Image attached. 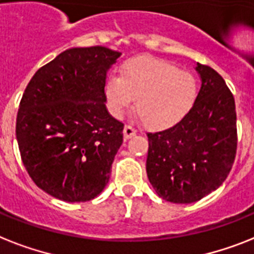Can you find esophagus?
Segmentation results:
<instances>
[{
    "instance_id": "34e87169",
    "label": "esophagus",
    "mask_w": 254,
    "mask_h": 254,
    "mask_svg": "<svg viewBox=\"0 0 254 254\" xmlns=\"http://www.w3.org/2000/svg\"><path fill=\"white\" fill-rule=\"evenodd\" d=\"M135 134H137V129L133 125H129V124L125 125V127H124V138L125 139H129V138H131Z\"/></svg>"
}]
</instances>
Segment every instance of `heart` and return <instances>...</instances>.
Listing matches in <instances>:
<instances>
[{
	"instance_id": "1",
	"label": "heart",
	"mask_w": 254,
	"mask_h": 254,
	"mask_svg": "<svg viewBox=\"0 0 254 254\" xmlns=\"http://www.w3.org/2000/svg\"><path fill=\"white\" fill-rule=\"evenodd\" d=\"M104 95L112 116H123L137 99V111L146 125L166 129L190 111L197 98V82L166 60L135 57L123 64L120 77L107 79Z\"/></svg>"
}]
</instances>
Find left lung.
Segmentation results:
<instances>
[{"label":"left lung","instance_id":"obj_1","mask_svg":"<svg viewBox=\"0 0 254 254\" xmlns=\"http://www.w3.org/2000/svg\"><path fill=\"white\" fill-rule=\"evenodd\" d=\"M201 90L187 116L166 130L147 133L146 171L159 197L191 203L218 189L236 156L234 95L218 71L197 64Z\"/></svg>","mask_w":254,"mask_h":254}]
</instances>
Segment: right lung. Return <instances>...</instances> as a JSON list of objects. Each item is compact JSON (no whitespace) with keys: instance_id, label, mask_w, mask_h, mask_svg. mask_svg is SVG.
<instances>
[{"instance_id":"1","label":"right lung","mask_w":254,"mask_h":254,"mask_svg":"<svg viewBox=\"0 0 254 254\" xmlns=\"http://www.w3.org/2000/svg\"><path fill=\"white\" fill-rule=\"evenodd\" d=\"M120 55L100 45L67 49L27 84L16 115L20 158L55 198L91 201L108 184L124 124L107 111L104 87Z\"/></svg>"}]
</instances>
